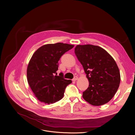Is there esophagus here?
<instances>
[{
  "label": "esophagus",
  "instance_id": "1",
  "mask_svg": "<svg viewBox=\"0 0 135 135\" xmlns=\"http://www.w3.org/2000/svg\"><path fill=\"white\" fill-rule=\"evenodd\" d=\"M78 79V76H75V77L74 78V79H73V81H75L76 80H77Z\"/></svg>",
  "mask_w": 135,
  "mask_h": 135
}]
</instances>
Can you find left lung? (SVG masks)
I'll return each mask as SVG.
<instances>
[{
    "label": "left lung",
    "instance_id": "left-lung-1",
    "mask_svg": "<svg viewBox=\"0 0 135 135\" xmlns=\"http://www.w3.org/2000/svg\"><path fill=\"white\" fill-rule=\"evenodd\" d=\"M75 52L89 81L83 98L93 105L108 103L120 83V71L115 61L105 50L96 45H76Z\"/></svg>",
    "mask_w": 135,
    "mask_h": 135
}]
</instances>
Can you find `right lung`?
I'll list each match as a JSON object with an SVG mask.
<instances>
[{
    "mask_svg": "<svg viewBox=\"0 0 135 135\" xmlns=\"http://www.w3.org/2000/svg\"><path fill=\"white\" fill-rule=\"evenodd\" d=\"M74 45L56 43L39 47L33 54L27 69L28 83L36 97L47 104L60 100L66 88L72 81L64 78L60 73L57 75L61 56Z\"/></svg>",
    "mask_w": 135,
    "mask_h": 135,
    "instance_id": "add662e5",
    "label": "right lung"
}]
</instances>
